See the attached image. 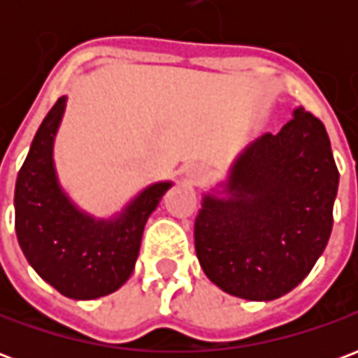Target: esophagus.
Instances as JSON below:
<instances>
[{"label": "esophagus", "instance_id": "esophagus-1", "mask_svg": "<svg viewBox=\"0 0 358 358\" xmlns=\"http://www.w3.org/2000/svg\"><path fill=\"white\" fill-rule=\"evenodd\" d=\"M186 178L192 184H201L203 180L207 178V169L203 164H189L186 169Z\"/></svg>", "mask_w": 358, "mask_h": 358}]
</instances>
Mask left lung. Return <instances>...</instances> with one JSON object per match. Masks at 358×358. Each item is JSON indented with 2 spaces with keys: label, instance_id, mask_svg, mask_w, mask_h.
Segmentation results:
<instances>
[{
  "label": "left lung",
  "instance_id": "obj_1",
  "mask_svg": "<svg viewBox=\"0 0 358 358\" xmlns=\"http://www.w3.org/2000/svg\"><path fill=\"white\" fill-rule=\"evenodd\" d=\"M338 184L326 128L293 109L280 132L241 151L220 189L203 195L194 230L203 272L248 301L292 292L330 240Z\"/></svg>",
  "mask_w": 358,
  "mask_h": 358
}]
</instances>
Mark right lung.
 <instances>
[{"mask_svg": "<svg viewBox=\"0 0 358 358\" xmlns=\"http://www.w3.org/2000/svg\"><path fill=\"white\" fill-rule=\"evenodd\" d=\"M59 97L38 128L15 186V230L30 266L65 297L97 299L134 272L149 215L172 182H157L113 218L80 210L59 184L53 141L65 113Z\"/></svg>", "mask_w": 358, "mask_h": 358, "instance_id": "right-lung-1", "label": "right lung"}]
</instances>
